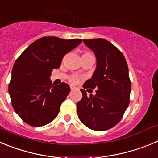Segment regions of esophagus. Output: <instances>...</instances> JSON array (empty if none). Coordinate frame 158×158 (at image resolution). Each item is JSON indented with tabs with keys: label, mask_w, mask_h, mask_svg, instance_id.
<instances>
[{
	"label": "esophagus",
	"mask_w": 158,
	"mask_h": 158,
	"mask_svg": "<svg viewBox=\"0 0 158 158\" xmlns=\"http://www.w3.org/2000/svg\"><path fill=\"white\" fill-rule=\"evenodd\" d=\"M70 89H71V90H74V89H76V87L70 85Z\"/></svg>",
	"instance_id": "1"
}]
</instances>
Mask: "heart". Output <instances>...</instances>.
I'll return each mask as SVG.
<instances>
[{"instance_id":"heart-1","label":"heart","mask_w":158,"mask_h":158,"mask_svg":"<svg viewBox=\"0 0 158 158\" xmlns=\"http://www.w3.org/2000/svg\"><path fill=\"white\" fill-rule=\"evenodd\" d=\"M89 56H93V54H91L90 52H88V51H85V52H84L83 54H82V57H89ZM80 77L77 75H72L69 77V81L70 83L72 84H77L78 82L80 81Z\"/></svg>"}]
</instances>
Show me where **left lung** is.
Segmentation results:
<instances>
[{"label":"left lung","mask_w":158,"mask_h":158,"mask_svg":"<svg viewBox=\"0 0 158 158\" xmlns=\"http://www.w3.org/2000/svg\"><path fill=\"white\" fill-rule=\"evenodd\" d=\"M83 42L96 57V70L83 88L96 89V95L88 96L81 89L82 99L77 104V112L87 127L106 131L121 120L129 105L131 84L127 64L123 53L109 41L95 39Z\"/></svg>","instance_id":"obj_1"}]
</instances>
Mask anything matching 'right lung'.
I'll use <instances>...</instances> for the list:
<instances>
[{"label": "right lung", "instance_id": "right-lung-1", "mask_svg": "<svg viewBox=\"0 0 158 158\" xmlns=\"http://www.w3.org/2000/svg\"><path fill=\"white\" fill-rule=\"evenodd\" d=\"M81 42L46 36L33 42L16 60L8 93L23 122L42 127L56 118L70 88L64 82L54 86L50 77L53 69L59 68L65 54Z\"/></svg>", "mask_w": 158, "mask_h": 158}]
</instances>
